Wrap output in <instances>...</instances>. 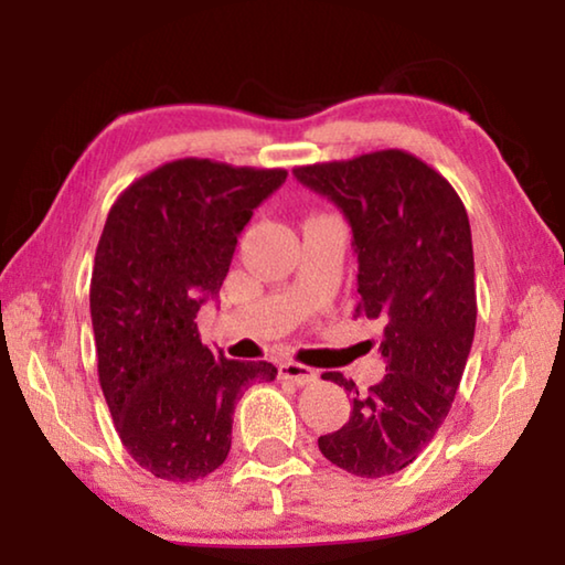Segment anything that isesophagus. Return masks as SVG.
Segmentation results:
<instances>
[{
	"mask_svg": "<svg viewBox=\"0 0 565 565\" xmlns=\"http://www.w3.org/2000/svg\"><path fill=\"white\" fill-rule=\"evenodd\" d=\"M279 376L291 381L296 386H309L313 381L319 379V374L309 366H303V363H296V361H284L279 366Z\"/></svg>",
	"mask_w": 565,
	"mask_h": 565,
	"instance_id": "obj_1",
	"label": "esophagus"
}]
</instances>
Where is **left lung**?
Returning <instances> with one entry per match:
<instances>
[{"label": "left lung", "mask_w": 565, "mask_h": 565, "mask_svg": "<svg viewBox=\"0 0 565 565\" xmlns=\"http://www.w3.org/2000/svg\"><path fill=\"white\" fill-rule=\"evenodd\" d=\"M294 177L349 222L356 313L384 329L386 376L366 394L339 371L321 376L353 398L347 424L321 436L319 448L353 476L398 473L441 428L471 353L476 281L466 206L438 171L401 149L296 167Z\"/></svg>", "instance_id": "1"}]
</instances>
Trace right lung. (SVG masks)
Returning <instances> with one entry per match:
<instances>
[{"instance_id":"add662e5","label":"right lung","mask_w":565,"mask_h":565,"mask_svg":"<svg viewBox=\"0 0 565 565\" xmlns=\"http://www.w3.org/2000/svg\"><path fill=\"white\" fill-rule=\"evenodd\" d=\"M284 181V169L169 161L134 181L104 224L89 289L99 384L124 448L164 481L216 471L244 388L276 379L269 361L214 356L196 313Z\"/></svg>"}]
</instances>
